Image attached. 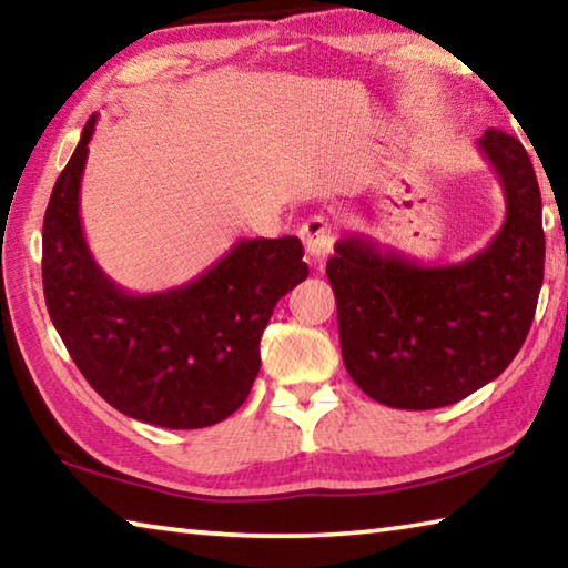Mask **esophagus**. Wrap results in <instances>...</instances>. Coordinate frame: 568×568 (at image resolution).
<instances>
[{
    "label": "esophagus",
    "mask_w": 568,
    "mask_h": 568,
    "mask_svg": "<svg viewBox=\"0 0 568 568\" xmlns=\"http://www.w3.org/2000/svg\"><path fill=\"white\" fill-rule=\"evenodd\" d=\"M301 240L305 245L307 257H313V261H323V257H328L333 253L335 227L325 215H313L303 223Z\"/></svg>",
    "instance_id": "obj_1"
}]
</instances>
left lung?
I'll return each mask as SVG.
<instances>
[{
	"label": "left lung",
	"instance_id": "obj_1",
	"mask_svg": "<svg viewBox=\"0 0 568 568\" xmlns=\"http://www.w3.org/2000/svg\"><path fill=\"white\" fill-rule=\"evenodd\" d=\"M478 150L506 195L504 225L480 253L423 265L348 235L325 267L345 368L383 406L430 410L464 400L501 376L531 328L546 255L536 172L521 142L501 130H486Z\"/></svg>",
	"mask_w": 568,
	"mask_h": 568
}]
</instances>
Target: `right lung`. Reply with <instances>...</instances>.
<instances>
[{
  "label": "right lung",
  "mask_w": 568,
  "mask_h": 568,
  "mask_svg": "<svg viewBox=\"0 0 568 568\" xmlns=\"http://www.w3.org/2000/svg\"><path fill=\"white\" fill-rule=\"evenodd\" d=\"M98 124H84L42 225V285L77 368L112 408L162 428H205L243 406L277 301L307 277L295 235L240 240L203 275L162 293L124 291L94 261L80 182Z\"/></svg>",
  "instance_id": "right-lung-1"
}]
</instances>
